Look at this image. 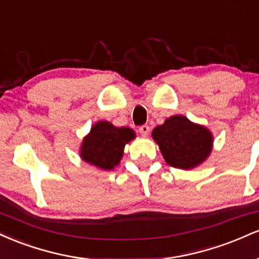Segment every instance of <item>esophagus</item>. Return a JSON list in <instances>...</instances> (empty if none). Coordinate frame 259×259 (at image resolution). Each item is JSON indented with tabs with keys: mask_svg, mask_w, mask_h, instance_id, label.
<instances>
[{
	"mask_svg": "<svg viewBox=\"0 0 259 259\" xmlns=\"http://www.w3.org/2000/svg\"><path fill=\"white\" fill-rule=\"evenodd\" d=\"M139 132L142 136H147L148 133H150V126L146 125V124H145V125H141L139 127Z\"/></svg>",
	"mask_w": 259,
	"mask_h": 259,
	"instance_id": "obj_1",
	"label": "esophagus"
}]
</instances>
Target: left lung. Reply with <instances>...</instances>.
Wrapping results in <instances>:
<instances>
[{
	"instance_id": "1",
	"label": "left lung",
	"mask_w": 259,
	"mask_h": 259,
	"mask_svg": "<svg viewBox=\"0 0 259 259\" xmlns=\"http://www.w3.org/2000/svg\"><path fill=\"white\" fill-rule=\"evenodd\" d=\"M152 138L158 144L165 162L174 168H194L212 151V134L183 115H173L163 125L154 127Z\"/></svg>"
}]
</instances>
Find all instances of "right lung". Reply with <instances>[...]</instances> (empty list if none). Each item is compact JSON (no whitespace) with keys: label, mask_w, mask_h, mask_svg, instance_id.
<instances>
[{"label":"right lung","mask_w":259,"mask_h":259,"mask_svg":"<svg viewBox=\"0 0 259 259\" xmlns=\"http://www.w3.org/2000/svg\"><path fill=\"white\" fill-rule=\"evenodd\" d=\"M135 138L130 127H115L109 121H99L82 141L80 156L85 162L103 170L119 164L124 146Z\"/></svg>","instance_id":"add662e5"}]
</instances>
